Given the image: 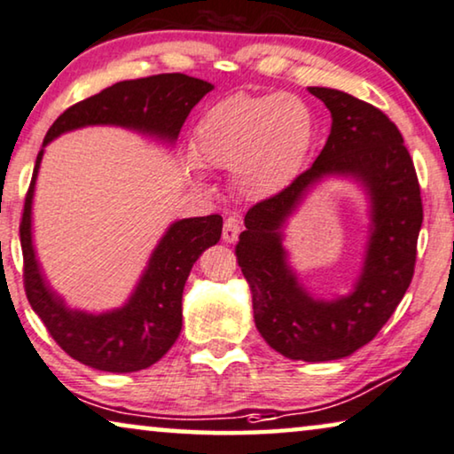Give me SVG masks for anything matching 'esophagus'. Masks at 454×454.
I'll use <instances>...</instances> for the list:
<instances>
[{
  "label": "esophagus",
  "instance_id": "34e87169",
  "mask_svg": "<svg viewBox=\"0 0 454 454\" xmlns=\"http://www.w3.org/2000/svg\"><path fill=\"white\" fill-rule=\"evenodd\" d=\"M240 234V220L234 218V215H228L224 220V228H222V239L226 242H236Z\"/></svg>",
  "mask_w": 454,
  "mask_h": 454
}]
</instances>
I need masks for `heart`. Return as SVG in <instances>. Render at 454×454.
Listing matches in <instances>:
<instances>
[{
    "instance_id": "heart-1",
    "label": "heart",
    "mask_w": 454,
    "mask_h": 454,
    "mask_svg": "<svg viewBox=\"0 0 454 454\" xmlns=\"http://www.w3.org/2000/svg\"><path fill=\"white\" fill-rule=\"evenodd\" d=\"M315 139V117L300 97L236 92L203 113L191 156L207 168L234 170L248 197H270L288 184Z\"/></svg>"
}]
</instances>
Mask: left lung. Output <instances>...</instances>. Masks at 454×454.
Listing matches in <instances>:
<instances>
[{
  "instance_id": "obj_1",
  "label": "left lung",
  "mask_w": 454,
  "mask_h": 454,
  "mask_svg": "<svg viewBox=\"0 0 454 454\" xmlns=\"http://www.w3.org/2000/svg\"><path fill=\"white\" fill-rule=\"evenodd\" d=\"M331 111L321 154L288 187L254 203L236 245V261L251 284L259 333L290 360L327 362L372 341L403 298L416 270L424 220L416 166L397 125L380 108L331 88H309ZM327 174L360 177L373 200V234L356 290L323 303L297 286L285 263L278 228L301 195Z\"/></svg>"
}]
</instances>
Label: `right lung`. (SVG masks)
Returning a JSON list of instances; mask_svg holds the SVG:
<instances>
[{
  "mask_svg": "<svg viewBox=\"0 0 454 454\" xmlns=\"http://www.w3.org/2000/svg\"><path fill=\"white\" fill-rule=\"evenodd\" d=\"M207 82L184 74H158L108 86L75 102L49 127L43 145L84 125H121L176 139L191 108L212 90ZM38 152L20 222L24 290L33 310L67 356L105 372H137L156 364L176 341L183 327V288L191 267L222 236V215L175 222L152 254L148 270L123 309L105 315L69 310L38 270L30 236V206L41 166Z\"/></svg>",
  "mask_w": 454,
  "mask_h": 454,
  "instance_id": "1",
  "label": "right lung"
}]
</instances>
